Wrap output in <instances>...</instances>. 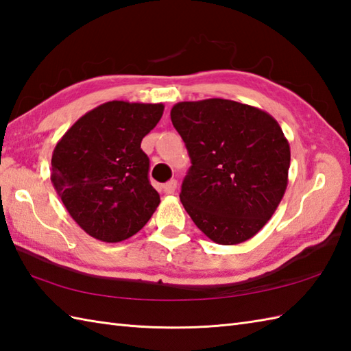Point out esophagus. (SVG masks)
Wrapping results in <instances>:
<instances>
[{
    "instance_id": "obj_1",
    "label": "esophagus",
    "mask_w": 351,
    "mask_h": 351,
    "mask_svg": "<svg viewBox=\"0 0 351 351\" xmlns=\"http://www.w3.org/2000/svg\"><path fill=\"white\" fill-rule=\"evenodd\" d=\"M176 181L175 180H170L169 182H166L162 185V191L166 193V195H173L175 190H176Z\"/></svg>"
}]
</instances>
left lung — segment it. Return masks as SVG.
Masks as SVG:
<instances>
[{
  "label": "left lung",
  "mask_w": 351,
  "mask_h": 351,
  "mask_svg": "<svg viewBox=\"0 0 351 351\" xmlns=\"http://www.w3.org/2000/svg\"><path fill=\"white\" fill-rule=\"evenodd\" d=\"M191 167L180 199L195 225L217 244L247 241L285 195L289 145L276 119L229 99L178 102L170 111Z\"/></svg>",
  "instance_id": "left-lung-1"
}]
</instances>
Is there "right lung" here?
I'll return each mask as SVG.
<instances>
[{"instance_id":"right-lung-1","label":"right lung","mask_w":351,"mask_h":351,"mask_svg":"<svg viewBox=\"0 0 351 351\" xmlns=\"http://www.w3.org/2000/svg\"><path fill=\"white\" fill-rule=\"evenodd\" d=\"M162 111V104L110 101L80 117L56 145L52 185L71 217L96 240L136 235L160 205L140 145Z\"/></svg>"}]
</instances>
